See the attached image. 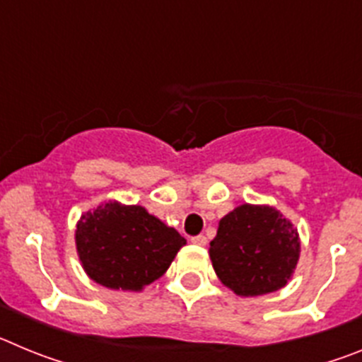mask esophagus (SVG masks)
Returning a JSON list of instances; mask_svg holds the SVG:
<instances>
[{"mask_svg":"<svg viewBox=\"0 0 362 362\" xmlns=\"http://www.w3.org/2000/svg\"><path fill=\"white\" fill-rule=\"evenodd\" d=\"M192 243H194V245L204 246L206 245V238H204L203 233H199V235H194V238H192Z\"/></svg>","mask_w":362,"mask_h":362,"instance_id":"34e87169","label":"esophagus"}]
</instances>
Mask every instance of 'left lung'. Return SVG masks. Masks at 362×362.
Instances as JSON below:
<instances>
[{"label": "left lung", "mask_w": 362, "mask_h": 362, "mask_svg": "<svg viewBox=\"0 0 362 362\" xmlns=\"http://www.w3.org/2000/svg\"><path fill=\"white\" fill-rule=\"evenodd\" d=\"M299 235L270 206L241 204L219 221L210 241L217 277L238 296H263L283 288L299 259Z\"/></svg>", "instance_id": "8db88e82"}]
</instances>
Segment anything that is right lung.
Segmentation results:
<instances>
[{
    "mask_svg": "<svg viewBox=\"0 0 362 362\" xmlns=\"http://www.w3.org/2000/svg\"><path fill=\"white\" fill-rule=\"evenodd\" d=\"M187 239L143 206L101 204L81 217L76 246L95 283L114 290H141L168 270Z\"/></svg>",
    "mask_w": 362,
    "mask_h": 362,
    "instance_id": "right-lung-1",
    "label": "right lung"
}]
</instances>
